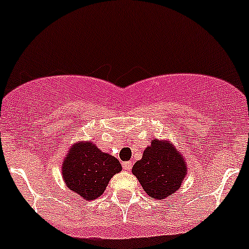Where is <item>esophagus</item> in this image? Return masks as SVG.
<instances>
[{"mask_svg":"<svg viewBox=\"0 0 249 249\" xmlns=\"http://www.w3.org/2000/svg\"><path fill=\"white\" fill-rule=\"evenodd\" d=\"M123 169H124L125 171H130V169H131V162L130 161L123 162Z\"/></svg>","mask_w":249,"mask_h":249,"instance_id":"34e87169","label":"esophagus"}]
</instances>
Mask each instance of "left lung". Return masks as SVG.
I'll use <instances>...</instances> for the list:
<instances>
[{"label": "left lung", "instance_id": "1", "mask_svg": "<svg viewBox=\"0 0 249 249\" xmlns=\"http://www.w3.org/2000/svg\"><path fill=\"white\" fill-rule=\"evenodd\" d=\"M187 172L184 158L169 142L153 140L136 161L132 173L149 196L161 200L173 194L182 184Z\"/></svg>", "mask_w": 249, "mask_h": 249}]
</instances>
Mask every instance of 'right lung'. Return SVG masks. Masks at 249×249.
<instances>
[{
  "mask_svg": "<svg viewBox=\"0 0 249 249\" xmlns=\"http://www.w3.org/2000/svg\"><path fill=\"white\" fill-rule=\"evenodd\" d=\"M122 171L119 160L91 142L74 144L62 165V177L72 192L85 200L101 196L109 179Z\"/></svg>",
  "mask_w": 249,
  "mask_h": 249,
  "instance_id": "right-lung-1",
  "label": "right lung"
}]
</instances>
